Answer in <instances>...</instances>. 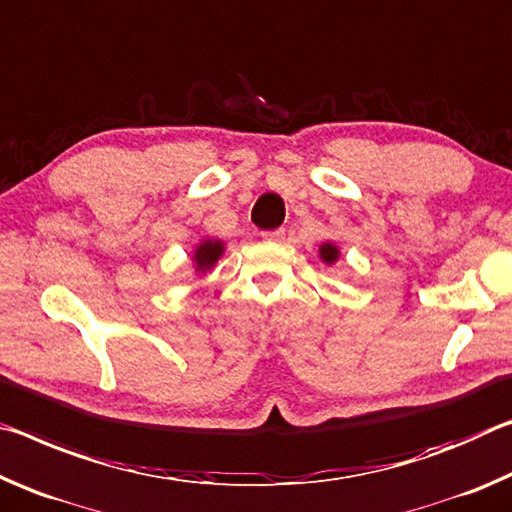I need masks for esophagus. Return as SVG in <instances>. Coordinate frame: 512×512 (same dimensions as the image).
Returning <instances> with one entry per match:
<instances>
[{
    "label": "esophagus",
    "mask_w": 512,
    "mask_h": 512,
    "mask_svg": "<svg viewBox=\"0 0 512 512\" xmlns=\"http://www.w3.org/2000/svg\"><path fill=\"white\" fill-rule=\"evenodd\" d=\"M261 236L265 238V240H274V242H279V240H283L286 238V229H274V231H263Z\"/></svg>",
    "instance_id": "1"
}]
</instances>
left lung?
Here are the masks:
<instances>
[{"mask_svg": "<svg viewBox=\"0 0 512 512\" xmlns=\"http://www.w3.org/2000/svg\"><path fill=\"white\" fill-rule=\"evenodd\" d=\"M338 254H340L338 247L331 245V242H326V245H322V247H320V256H322V261H324V263H329V265L338 261Z\"/></svg>", "mask_w": 512, "mask_h": 512, "instance_id": "left-lung-1", "label": "left lung"}]
</instances>
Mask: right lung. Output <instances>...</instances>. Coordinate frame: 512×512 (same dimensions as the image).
<instances>
[{
	"instance_id": "1",
	"label": "right lung",
	"mask_w": 512,
	"mask_h": 512,
	"mask_svg": "<svg viewBox=\"0 0 512 512\" xmlns=\"http://www.w3.org/2000/svg\"><path fill=\"white\" fill-rule=\"evenodd\" d=\"M224 245L220 240H204L201 245L195 249V270L197 272H206L217 263V258L222 256Z\"/></svg>"
}]
</instances>
